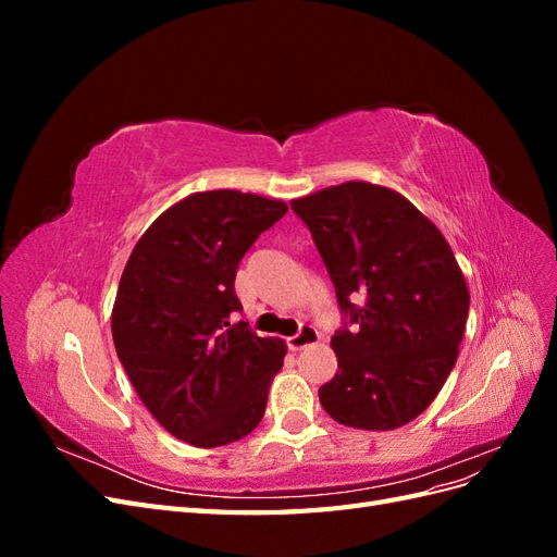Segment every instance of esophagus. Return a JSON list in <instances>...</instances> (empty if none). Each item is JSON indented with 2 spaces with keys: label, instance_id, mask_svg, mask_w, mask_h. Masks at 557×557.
Returning a JSON list of instances; mask_svg holds the SVG:
<instances>
[{
  "label": "esophagus",
  "instance_id": "esophagus-1",
  "mask_svg": "<svg viewBox=\"0 0 557 557\" xmlns=\"http://www.w3.org/2000/svg\"><path fill=\"white\" fill-rule=\"evenodd\" d=\"M318 332H315V327H311V325H305L301 327L295 336H290L288 339V348L293 350V352H297V350H305V348H309V346H313V344H318Z\"/></svg>",
  "mask_w": 557,
  "mask_h": 557
}]
</instances>
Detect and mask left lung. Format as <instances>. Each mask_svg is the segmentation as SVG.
<instances>
[{
	"instance_id": "left-lung-1",
	"label": "left lung",
	"mask_w": 557,
	"mask_h": 557,
	"mask_svg": "<svg viewBox=\"0 0 557 557\" xmlns=\"http://www.w3.org/2000/svg\"><path fill=\"white\" fill-rule=\"evenodd\" d=\"M290 205L356 323L332 336L339 367L320 404L356 430L411 423L444 387L467 325V281L446 237L407 197L367 181Z\"/></svg>"
}]
</instances>
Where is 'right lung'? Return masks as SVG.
I'll return each mask as SVG.
<instances>
[{"label":"right lung","instance_id":"1","mask_svg":"<svg viewBox=\"0 0 557 557\" xmlns=\"http://www.w3.org/2000/svg\"><path fill=\"white\" fill-rule=\"evenodd\" d=\"M285 211L252 193H193L129 252L111 311L115 352L146 409L185 444L239 442L264 416L288 346L232 325L230 313L242 309V258Z\"/></svg>","mask_w":557,"mask_h":557}]
</instances>
